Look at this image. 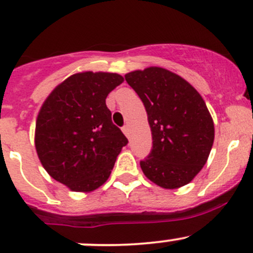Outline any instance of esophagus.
<instances>
[{
    "mask_svg": "<svg viewBox=\"0 0 253 253\" xmlns=\"http://www.w3.org/2000/svg\"><path fill=\"white\" fill-rule=\"evenodd\" d=\"M122 132H124V133L126 134V137H128V134H129L128 126H124V127H122Z\"/></svg>",
    "mask_w": 253,
    "mask_h": 253,
    "instance_id": "esophagus-1",
    "label": "esophagus"
}]
</instances>
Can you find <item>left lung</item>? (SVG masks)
Masks as SVG:
<instances>
[{"label":"left lung","instance_id":"left-lung-1","mask_svg":"<svg viewBox=\"0 0 253 253\" xmlns=\"http://www.w3.org/2000/svg\"><path fill=\"white\" fill-rule=\"evenodd\" d=\"M148 115L153 148L141 160L155 185L174 190L202 170L214 142V124L202 96L180 76L148 67L125 76Z\"/></svg>","mask_w":253,"mask_h":253}]
</instances>
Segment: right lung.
Masks as SVG:
<instances>
[{"label": "right lung", "instance_id": "obj_1", "mask_svg": "<svg viewBox=\"0 0 253 253\" xmlns=\"http://www.w3.org/2000/svg\"><path fill=\"white\" fill-rule=\"evenodd\" d=\"M122 82L117 73H76L58 84L40 109L38 157L48 175L70 190L90 192L100 187L128 143L112 124L105 103Z\"/></svg>", "mask_w": 253, "mask_h": 253}]
</instances>
